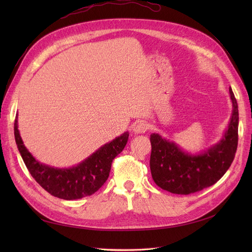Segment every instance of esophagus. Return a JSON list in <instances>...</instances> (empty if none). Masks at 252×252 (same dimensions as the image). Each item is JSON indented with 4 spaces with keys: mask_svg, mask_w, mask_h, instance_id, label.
I'll use <instances>...</instances> for the list:
<instances>
[{
    "mask_svg": "<svg viewBox=\"0 0 252 252\" xmlns=\"http://www.w3.org/2000/svg\"><path fill=\"white\" fill-rule=\"evenodd\" d=\"M149 129V126L144 123V122H140V123L136 124L133 128V131L134 133H145Z\"/></svg>",
    "mask_w": 252,
    "mask_h": 252,
    "instance_id": "34e87169",
    "label": "esophagus"
}]
</instances>
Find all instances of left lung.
<instances>
[{"mask_svg":"<svg viewBox=\"0 0 252 252\" xmlns=\"http://www.w3.org/2000/svg\"><path fill=\"white\" fill-rule=\"evenodd\" d=\"M229 94L232 114L228 129L219 143L202 154H187L158 133L150 135V170L158 187L175 194H190L216 184L225 174L234 158L239 136L238 103L231 88Z\"/></svg>","mask_w":252,"mask_h":252,"instance_id":"8db88e82","label":"left lung"}]
</instances>
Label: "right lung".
<instances>
[{
    "label": "right lung",
    "instance_id": "add662e5",
    "mask_svg": "<svg viewBox=\"0 0 252 252\" xmlns=\"http://www.w3.org/2000/svg\"><path fill=\"white\" fill-rule=\"evenodd\" d=\"M129 133L124 132L103 145L85 161L71 168H55L40 163L27 150L18 129V117L14 120V138L28 171L47 192L63 200H77L94 194L107 181L112 159L123 151Z\"/></svg>",
    "mask_w": 252,
    "mask_h": 252
}]
</instances>
